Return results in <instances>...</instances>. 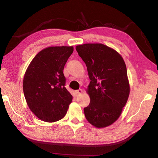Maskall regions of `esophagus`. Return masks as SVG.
Here are the masks:
<instances>
[{
    "mask_svg": "<svg viewBox=\"0 0 158 158\" xmlns=\"http://www.w3.org/2000/svg\"><path fill=\"white\" fill-rule=\"evenodd\" d=\"M82 90L81 89H79L78 90H76L75 91V94H76V95H77V96H78V95L82 94Z\"/></svg>",
    "mask_w": 158,
    "mask_h": 158,
    "instance_id": "obj_1",
    "label": "esophagus"
}]
</instances>
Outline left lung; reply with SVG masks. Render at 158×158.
Here are the masks:
<instances>
[{
    "label": "left lung",
    "mask_w": 158,
    "mask_h": 158,
    "mask_svg": "<svg viewBox=\"0 0 158 158\" xmlns=\"http://www.w3.org/2000/svg\"><path fill=\"white\" fill-rule=\"evenodd\" d=\"M87 66L89 106L84 109L88 121L97 128L112 125L120 117L130 93L126 64L115 50L102 44L76 47Z\"/></svg>",
    "instance_id": "left-lung-1"
}]
</instances>
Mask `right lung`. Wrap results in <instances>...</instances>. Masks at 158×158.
Masks as SVG:
<instances>
[{"mask_svg":"<svg viewBox=\"0 0 158 158\" xmlns=\"http://www.w3.org/2000/svg\"><path fill=\"white\" fill-rule=\"evenodd\" d=\"M73 46L49 47L35 55L26 71L23 90L28 107L41 120L52 123L63 118L73 95L65 88L64 65Z\"/></svg>","mask_w":158,"mask_h":158,"instance_id":"add662e5","label":"right lung"}]
</instances>
